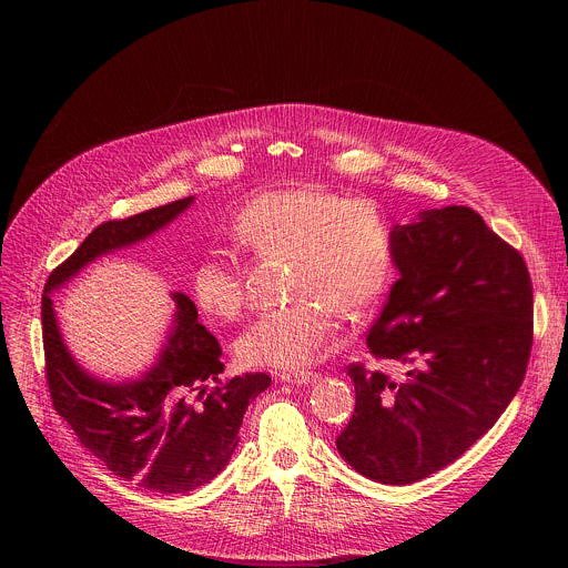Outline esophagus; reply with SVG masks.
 Returning a JSON list of instances; mask_svg holds the SVG:
<instances>
[{"label":"esophagus","instance_id":"obj_1","mask_svg":"<svg viewBox=\"0 0 568 568\" xmlns=\"http://www.w3.org/2000/svg\"><path fill=\"white\" fill-rule=\"evenodd\" d=\"M314 377H316V375L310 373V371H296V373H281V375H278V379L290 382V384H307V382H312Z\"/></svg>","mask_w":568,"mask_h":568}]
</instances>
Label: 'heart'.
I'll return each mask as SVG.
<instances>
[{
    "mask_svg": "<svg viewBox=\"0 0 568 568\" xmlns=\"http://www.w3.org/2000/svg\"><path fill=\"white\" fill-rule=\"evenodd\" d=\"M240 247L290 261L287 307L258 314L235 342L242 364L294 371L312 362L335 335V312L355 316L375 307L395 272V235L384 211L366 197L318 186L267 191L233 222ZM197 303L231 321L247 303L245 278L226 252L206 254L193 274Z\"/></svg>",
    "mask_w": 568,
    "mask_h": 568,
    "instance_id": "1",
    "label": "heart"
}]
</instances>
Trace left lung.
Masks as SVG:
<instances>
[{"label": "left lung", "mask_w": 568, "mask_h": 568, "mask_svg": "<svg viewBox=\"0 0 568 568\" xmlns=\"http://www.w3.org/2000/svg\"><path fill=\"white\" fill-rule=\"evenodd\" d=\"M393 235L399 278L366 342L407 373L348 366L355 414L337 449L359 474L407 485L465 454L517 395L532 283L524 256L469 206L423 211Z\"/></svg>", "instance_id": "left-lung-1"}]
</instances>
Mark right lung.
Returning <instances> with one entry per match:
<instances>
[{"mask_svg":"<svg viewBox=\"0 0 568 568\" xmlns=\"http://www.w3.org/2000/svg\"><path fill=\"white\" fill-rule=\"evenodd\" d=\"M191 204L193 197H184L99 224L49 274L42 294L44 373L53 409L114 476L159 495L191 493L224 469L242 416L272 377L245 373L220 382L222 348L197 321L195 303L175 292L173 331L159 362L141 379L101 382L69 355L49 294L99 256L166 226Z\"/></svg>","mask_w":568,"mask_h":568,"instance_id":"obj_1","label":"right lung"}]
</instances>
